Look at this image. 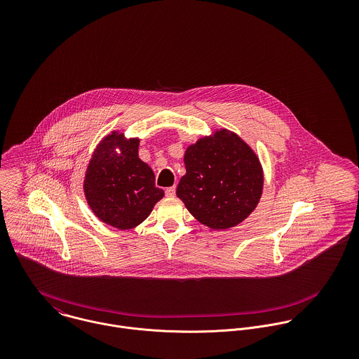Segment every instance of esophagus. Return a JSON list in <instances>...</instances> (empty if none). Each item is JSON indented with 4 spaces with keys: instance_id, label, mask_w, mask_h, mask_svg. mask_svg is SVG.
<instances>
[{
    "instance_id": "34e87169",
    "label": "esophagus",
    "mask_w": 359,
    "mask_h": 359,
    "mask_svg": "<svg viewBox=\"0 0 359 359\" xmlns=\"http://www.w3.org/2000/svg\"><path fill=\"white\" fill-rule=\"evenodd\" d=\"M165 196L168 198H174L175 196V187H170L165 189Z\"/></svg>"
}]
</instances>
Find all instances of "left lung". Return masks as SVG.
Here are the masks:
<instances>
[{"label":"left lung","mask_w":359,"mask_h":359,"mask_svg":"<svg viewBox=\"0 0 359 359\" xmlns=\"http://www.w3.org/2000/svg\"><path fill=\"white\" fill-rule=\"evenodd\" d=\"M187 174L177 196L205 226L225 231L243 222L259 203L264 171L256 152L238 134L221 128L185 151Z\"/></svg>","instance_id":"obj_1"}]
</instances>
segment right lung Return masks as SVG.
<instances>
[{
    "label": "right lung",
    "mask_w": 359,
    "mask_h": 359,
    "mask_svg": "<svg viewBox=\"0 0 359 359\" xmlns=\"http://www.w3.org/2000/svg\"><path fill=\"white\" fill-rule=\"evenodd\" d=\"M140 140L111 131L97 145L83 182L87 203L103 224L120 231L144 222L164 192L140 158Z\"/></svg>",
    "instance_id": "right-lung-1"
}]
</instances>
